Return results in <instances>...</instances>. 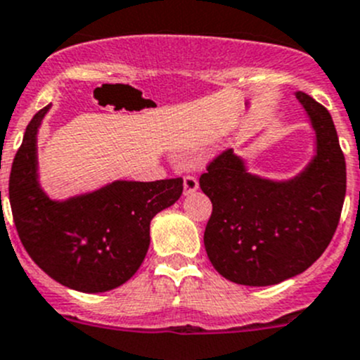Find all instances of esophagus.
Returning a JSON list of instances; mask_svg holds the SVG:
<instances>
[{
    "instance_id": "esophagus-1",
    "label": "esophagus",
    "mask_w": 360,
    "mask_h": 360,
    "mask_svg": "<svg viewBox=\"0 0 360 360\" xmlns=\"http://www.w3.org/2000/svg\"><path fill=\"white\" fill-rule=\"evenodd\" d=\"M183 186H184V195H190V193H193V191H197L198 190L197 177L186 176L183 179Z\"/></svg>"
}]
</instances>
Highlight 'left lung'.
Returning a JSON list of instances; mask_svg holds the SVG:
<instances>
[{
    "label": "left lung",
    "instance_id": "1",
    "mask_svg": "<svg viewBox=\"0 0 360 360\" xmlns=\"http://www.w3.org/2000/svg\"><path fill=\"white\" fill-rule=\"evenodd\" d=\"M295 98L315 131V156L290 179H267L248 170L226 149L200 176L212 202L204 246L226 280L269 287L304 273L336 232L347 191V165L329 110L306 93Z\"/></svg>",
    "mask_w": 360,
    "mask_h": 360
}]
</instances>
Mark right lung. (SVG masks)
I'll return each instance as SVG.
<instances>
[{
  "mask_svg": "<svg viewBox=\"0 0 360 360\" xmlns=\"http://www.w3.org/2000/svg\"><path fill=\"white\" fill-rule=\"evenodd\" d=\"M51 103L30 121L10 172L8 197L20 243L34 264L72 290L98 294L127 283L149 248V225L179 200L183 179L112 181L65 200L38 181L37 135Z\"/></svg>",
  "mask_w": 360,
  "mask_h": 360,
  "instance_id": "1",
  "label": "right lung"
}]
</instances>
